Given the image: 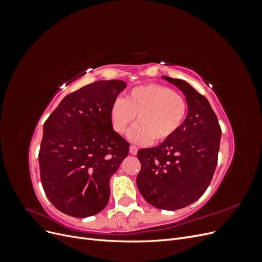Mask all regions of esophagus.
<instances>
[{
	"mask_svg": "<svg viewBox=\"0 0 262 262\" xmlns=\"http://www.w3.org/2000/svg\"><path fill=\"white\" fill-rule=\"evenodd\" d=\"M129 149H130V153H131L132 155H137V153H138V149H139V148H138L137 146H134V145H131Z\"/></svg>",
	"mask_w": 262,
	"mask_h": 262,
	"instance_id": "obj_1",
	"label": "esophagus"
}]
</instances>
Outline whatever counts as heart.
Returning a JSON list of instances; mask_svg holds the SVG:
<instances>
[{"mask_svg": "<svg viewBox=\"0 0 262 262\" xmlns=\"http://www.w3.org/2000/svg\"><path fill=\"white\" fill-rule=\"evenodd\" d=\"M188 110L186 99L170 87L147 84L132 89L125 98H117L110 107L114 130L124 134L137 116L138 124L129 138L137 143L164 142L171 138L184 122Z\"/></svg>", "mask_w": 262, "mask_h": 262, "instance_id": "obj_1", "label": "heart"}]
</instances>
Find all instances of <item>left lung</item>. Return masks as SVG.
<instances>
[{
	"label": "left lung",
	"instance_id": "left-lung-1",
	"mask_svg": "<svg viewBox=\"0 0 262 262\" xmlns=\"http://www.w3.org/2000/svg\"><path fill=\"white\" fill-rule=\"evenodd\" d=\"M185 95L187 117L162 144L141 148L137 186L145 201L162 210H178L195 202L212 180L217 164L221 126L203 95L188 82L162 76Z\"/></svg>",
	"mask_w": 262,
	"mask_h": 262
}]
</instances>
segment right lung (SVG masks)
Here are the masks:
<instances>
[{"label": "right lung", "mask_w": 262, "mask_h": 262, "mask_svg": "<svg viewBox=\"0 0 262 262\" xmlns=\"http://www.w3.org/2000/svg\"><path fill=\"white\" fill-rule=\"evenodd\" d=\"M125 87L120 80L85 85L63 98L46 120L40 179L62 213L87 217L107 205L110 178L129 153V143L110 120V107Z\"/></svg>", "instance_id": "right-lung-1"}]
</instances>
